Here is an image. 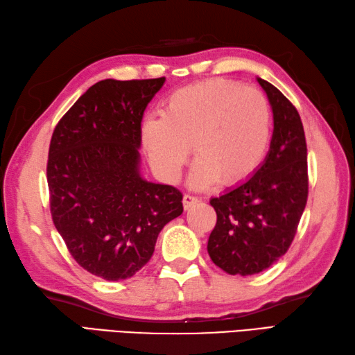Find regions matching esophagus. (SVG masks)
Here are the masks:
<instances>
[{"label": "esophagus", "mask_w": 355, "mask_h": 355, "mask_svg": "<svg viewBox=\"0 0 355 355\" xmlns=\"http://www.w3.org/2000/svg\"><path fill=\"white\" fill-rule=\"evenodd\" d=\"M198 202H199V198L191 196V194H185L184 199H182V204H184V208H185V209L191 208L193 205H196Z\"/></svg>", "instance_id": "34e87169"}]
</instances>
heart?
Wrapping results in <instances>:
<instances>
[{"instance_id": "heart-1", "label": "heart", "mask_w": 355, "mask_h": 355, "mask_svg": "<svg viewBox=\"0 0 355 355\" xmlns=\"http://www.w3.org/2000/svg\"><path fill=\"white\" fill-rule=\"evenodd\" d=\"M271 125V103L262 90L213 78L170 93L162 114L142 121L141 142L151 167L167 182L179 180L193 142L199 157L190 185H234L262 161Z\"/></svg>"}]
</instances>
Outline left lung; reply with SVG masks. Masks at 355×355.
Wrapping results in <instances>:
<instances>
[{"mask_svg":"<svg viewBox=\"0 0 355 355\" xmlns=\"http://www.w3.org/2000/svg\"><path fill=\"white\" fill-rule=\"evenodd\" d=\"M257 83L272 108L268 155L245 182L209 200L218 222L208 254L233 276L257 274L285 254L308 199V153L299 112L272 84L262 78Z\"/></svg>","mask_w":355,"mask_h":355,"instance_id":"obj_1","label":"left lung"}]
</instances>
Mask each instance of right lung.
<instances>
[{
    "label": "right lung",
    "mask_w": 355,
    "mask_h": 355,
    "mask_svg": "<svg viewBox=\"0 0 355 355\" xmlns=\"http://www.w3.org/2000/svg\"><path fill=\"white\" fill-rule=\"evenodd\" d=\"M165 78L92 85L55 127L49 148L50 213L70 254L105 280L135 276L161 230L182 214V193L139 173L144 112Z\"/></svg>",
    "instance_id": "1"
}]
</instances>
